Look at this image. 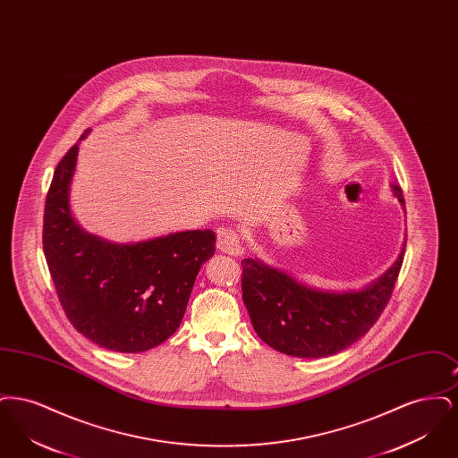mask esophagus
<instances>
[{
	"label": "esophagus",
	"mask_w": 458,
	"mask_h": 458,
	"mask_svg": "<svg viewBox=\"0 0 458 458\" xmlns=\"http://www.w3.org/2000/svg\"><path fill=\"white\" fill-rule=\"evenodd\" d=\"M216 247L225 254L239 256L242 252L239 232L235 228H219Z\"/></svg>",
	"instance_id": "obj_1"
}]
</instances>
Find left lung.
Masks as SVG:
<instances>
[{"instance_id":"1","label":"left lung","mask_w":458,"mask_h":458,"mask_svg":"<svg viewBox=\"0 0 458 458\" xmlns=\"http://www.w3.org/2000/svg\"><path fill=\"white\" fill-rule=\"evenodd\" d=\"M393 196L405 208L402 189ZM405 254V243L377 280L347 292H327L297 282L258 258L242 261V299L264 344L304 359L329 357L362 338L390 302Z\"/></svg>"}]
</instances>
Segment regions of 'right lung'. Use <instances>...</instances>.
Returning a JSON list of instances; mask_svg holds the SVG:
<instances>
[{
	"label": "right lung",
	"mask_w": 458,
	"mask_h": 458,
	"mask_svg": "<svg viewBox=\"0 0 458 458\" xmlns=\"http://www.w3.org/2000/svg\"><path fill=\"white\" fill-rule=\"evenodd\" d=\"M77 154L79 144L58 163L44 206L43 249L53 284L66 318L92 344L146 352L180 327L197 273L215 254L216 235L189 230L114 243L84 232L70 211Z\"/></svg>",
	"instance_id": "1"
}]
</instances>
